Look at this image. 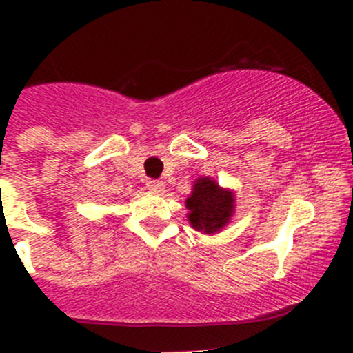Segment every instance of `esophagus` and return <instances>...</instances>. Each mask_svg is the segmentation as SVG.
Wrapping results in <instances>:
<instances>
[{
    "label": "esophagus",
    "instance_id": "esophagus-1",
    "mask_svg": "<svg viewBox=\"0 0 353 353\" xmlns=\"http://www.w3.org/2000/svg\"><path fill=\"white\" fill-rule=\"evenodd\" d=\"M147 188L150 191H154V193H160V191H163V183L159 179H148Z\"/></svg>",
    "mask_w": 353,
    "mask_h": 353
}]
</instances>
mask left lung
Masks as SVG:
<instances>
[{
  "label": "left lung",
  "instance_id": "obj_1",
  "mask_svg": "<svg viewBox=\"0 0 353 353\" xmlns=\"http://www.w3.org/2000/svg\"><path fill=\"white\" fill-rule=\"evenodd\" d=\"M190 208V219L193 229L205 234H213L222 229L234 212V194L230 191L220 190L215 181L208 177L198 179L193 194L186 199Z\"/></svg>",
  "mask_w": 353,
  "mask_h": 353
}]
</instances>
